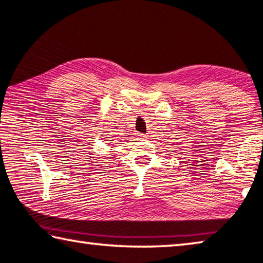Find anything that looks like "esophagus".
<instances>
[{
    "mask_svg": "<svg viewBox=\"0 0 263 263\" xmlns=\"http://www.w3.org/2000/svg\"><path fill=\"white\" fill-rule=\"evenodd\" d=\"M136 137L137 139H145L146 137H145V135H143V133H136Z\"/></svg>",
    "mask_w": 263,
    "mask_h": 263,
    "instance_id": "34e87169",
    "label": "esophagus"
}]
</instances>
